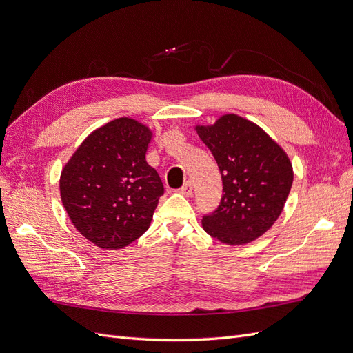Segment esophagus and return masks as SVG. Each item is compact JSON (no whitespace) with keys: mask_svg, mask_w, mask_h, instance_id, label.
<instances>
[{"mask_svg":"<svg viewBox=\"0 0 353 353\" xmlns=\"http://www.w3.org/2000/svg\"><path fill=\"white\" fill-rule=\"evenodd\" d=\"M178 191H179V194L190 197L191 194H193V185H191V183H185Z\"/></svg>","mask_w":353,"mask_h":353,"instance_id":"1","label":"esophagus"}]
</instances>
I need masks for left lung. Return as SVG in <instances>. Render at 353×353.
Wrapping results in <instances>:
<instances>
[{
    "mask_svg": "<svg viewBox=\"0 0 353 353\" xmlns=\"http://www.w3.org/2000/svg\"><path fill=\"white\" fill-rule=\"evenodd\" d=\"M196 131L215 157L223 185L219 206L203 215V228L231 245L261 237L279 219L290 193V159L262 128L237 114Z\"/></svg>",
    "mask_w": 353,
    "mask_h": 353,
    "instance_id": "obj_1",
    "label": "left lung"
}]
</instances>
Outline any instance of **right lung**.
I'll use <instances>...</instances> for the list:
<instances>
[{
	"label": "right lung",
	"instance_id": "obj_1",
	"mask_svg": "<svg viewBox=\"0 0 353 353\" xmlns=\"http://www.w3.org/2000/svg\"><path fill=\"white\" fill-rule=\"evenodd\" d=\"M152 131L119 117L90 134L60 176V196L82 236L101 249H122L150 227L165 193L145 162Z\"/></svg>",
	"mask_w": 353,
	"mask_h": 353
}]
</instances>
